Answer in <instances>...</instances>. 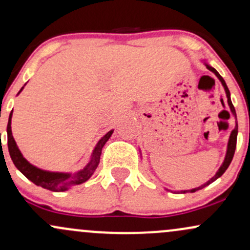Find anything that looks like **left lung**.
Returning <instances> with one entry per match:
<instances>
[{
    "instance_id": "1",
    "label": "left lung",
    "mask_w": 250,
    "mask_h": 250,
    "mask_svg": "<svg viewBox=\"0 0 250 250\" xmlns=\"http://www.w3.org/2000/svg\"><path fill=\"white\" fill-rule=\"evenodd\" d=\"M206 65H207V68H208L209 70H210V71H213V73L215 74V75L217 76V79L220 80L221 83H222V85H223V87H225V90H226V95H227V100H228V104H229V108H230V110H231V113H233V115H234L235 117H236V111H235V108H234L233 103H231V100H230V93H229V89H228V87H227V84H226L225 80L222 79V76H221L220 74L217 73V71L215 70L213 67H210V65H208V64H206ZM236 140H237V122H236V125H235L234 130L231 131V134H230V137H229V141H228V149H227V155H226L225 162L222 163V166H221V167H220L219 171H217V173L215 174V176L213 177V179H210V180H209L208 182H207V183H205V185H203V186H201V187H197V188H195V189H191V190H185V191H183V193H187V191H190V193H194V191H196V190H200V189L205 188L206 186L210 185V183H211V182H214L215 180H217V179H219L220 176H222L223 173H225V171L227 170V168L229 167V165H230L231 160H233V157H234L235 148H236Z\"/></svg>"
}]
</instances>
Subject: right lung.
Returning a JSON list of instances; mask_svg holds the SVG:
<instances>
[{
  "instance_id": "add662e5",
  "label": "right lung",
  "mask_w": 250,
  "mask_h": 250,
  "mask_svg": "<svg viewBox=\"0 0 250 250\" xmlns=\"http://www.w3.org/2000/svg\"><path fill=\"white\" fill-rule=\"evenodd\" d=\"M22 90V89H21ZM20 90V91H21ZM11 115H13V110H11L9 115V121H8L7 125V134H8V149H9V154L11 160H13L15 167L21 171L22 174L27 177L28 180H30L31 182L35 183L36 186L48 189L51 191H63L67 190L68 186L70 185H81V183L85 182L89 180V177L94 174L95 169L97 168L100 163V156H101L102 148L105 145V142L108 141L109 137L113 134V130L108 131L104 136L100 140L97 146L94 150L93 156H91L90 162L88 163L87 167L83 170L79 171L77 174H64V173H50V171L42 170L34 167L33 165H30L27 160L22 156L21 151L17 148L15 140H14L13 134H11Z\"/></svg>"
}]
</instances>
